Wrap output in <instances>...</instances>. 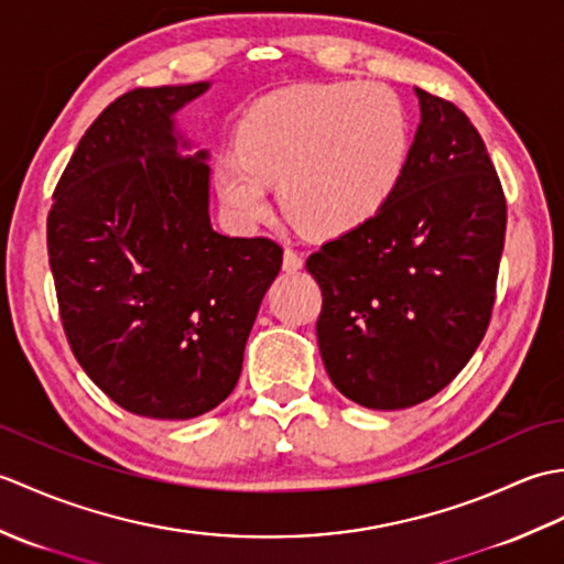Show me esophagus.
Here are the masks:
<instances>
[{
	"mask_svg": "<svg viewBox=\"0 0 564 564\" xmlns=\"http://www.w3.org/2000/svg\"><path fill=\"white\" fill-rule=\"evenodd\" d=\"M301 269H303V257L297 254L295 249H285L283 251V271L295 273V271H301Z\"/></svg>",
	"mask_w": 564,
	"mask_h": 564,
	"instance_id": "34e87169",
	"label": "esophagus"
}]
</instances>
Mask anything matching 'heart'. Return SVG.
<instances>
[{
    "instance_id": "1",
    "label": "heart",
    "mask_w": 564,
    "mask_h": 564,
    "mask_svg": "<svg viewBox=\"0 0 564 564\" xmlns=\"http://www.w3.org/2000/svg\"><path fill=\"white\" fill-rule=\"evenodd\" d=\"M412 150L410 118L398 94L373 82H329L275 91L257 104L239 150L215 164V186L237 223L271 213L269 184L313 237H341L390 206Z\"/></svg>"
}]
</instances>
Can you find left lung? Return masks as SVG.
I'll return each mask as SVG.
<instances>
[{"label": "left lung", "mask_w": 564, "mask_h": 564, "mask_svg": "<svg viewBox=\"0 0 564 564\" xmlns=\"http://www.w3.org/2000/svg\"><path fill=\"white\" fill-rule=\"evenodd\" d=\"M422 111L398 194L361 230L307 257L322 289L317 344L344 398L404 410L460 373L492 317L507 200L458 106L414 89Z\"/></svg>", "instance_id": "left-lung-1"}]
</instances>
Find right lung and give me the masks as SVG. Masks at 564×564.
<instances>
[{
    "label": "right lung",
    "instance_id": "add662e5",
    "mask_svg": "<svg viewBox=\"0 0 564 564\" xmlns=\"http://www.w3.org/2000/svg\"><path fill=\"white\" fill-rule=\"evenodd\" d=\"M208 87L133 89L106 106L47 215L72 354L116 404L150 419H194L235 390L283 261L267 237L213 230L208 152L182 154L174 126Z\"/></svg>",
    "mask_w": 564,
    "mask_h": 564
}]
</instances>
